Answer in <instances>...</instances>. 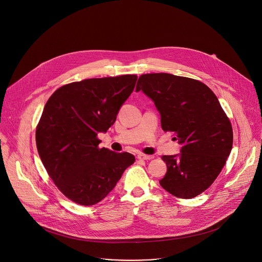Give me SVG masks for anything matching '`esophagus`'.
I'll return each mask as SVG.
<instances>
[{"label":"esophagus","mask_w":262,"mask_h":262,"mask_svg":"<svg viewBox=\"0 0 262 262\" xmlns=\"http://www.w3.org/2000/svg\"><path fill=\"white\" fill-rule=\"evenodd\" d=\"M138 160H140V161H148V160H152L155 157L154 156H148V155H143V154H141V155H138Z\"/></svg>","instance_id":"esophagus-1"}]
</instances>
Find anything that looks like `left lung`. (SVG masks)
I'll return each instance as SVG.
<instances>
[{
  "mask_svg": "<svg viewBox=\"0 0 262 262\" xmlns=\"http://www.w3.org/2000/svg\"><path fill=\"white\" fill-rule=\"evenodd\" d=\"M150 97L164 132L182 146L177 156H163L167 173L160 184L181 199L207 190L225 166L233 143L232 125L214 93L202 82L171 73L140 76L136 91Z\"/></svg>",
  "mask_w": 262,
  "mask_h": 262,
  "instance_id": "left-lung-1",
  "label": "left lung"
}]
</instances>
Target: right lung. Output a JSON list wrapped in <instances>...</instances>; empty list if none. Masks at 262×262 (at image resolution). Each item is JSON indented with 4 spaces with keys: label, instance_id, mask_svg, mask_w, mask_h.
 Wrapping results in <instances>:
<instances>
[{
    "label": "right lung",
    "instance_id": "right-lung-1",
    "mask_svg": "<svg viewBox=\"0 0 262 262\" xmlns=\"http://www.w3.org/2000/svg\"><path fill=\"white\" fill-rule=\"evenodd\" d=\"M137 79L124 74L73 82L47 101L36 126L37 150L49 176L71 201L85 206L98 203L135 163L128 152L99 148L97 135L114 124Z\"/></svg>",
    "mask_w": 262,
    "mask_h": 262
}]
</instances>
